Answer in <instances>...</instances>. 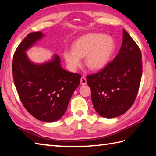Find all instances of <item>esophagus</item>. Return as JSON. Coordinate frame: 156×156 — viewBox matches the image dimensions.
<instances>
[{
  "label": "esophagus",
  "instance_id": "obj_1",
  "mask_svg": "<svg viewBox=\"0 0 156 156\" xmlns=\"http://www.w3.org/2000/svg\"><path fill=\"white\" fill-rule=\"evenodd\" d=\"M80 84L82 85H85L87 84V79L84 77H82L80 78Z\"/></svg>",
  "mask_w": 156,
  "mask_h": 156
}]
</instances>
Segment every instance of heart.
I'll use <instances>...</instances> for the list:
<instances>
[{
	"label": "heart",
	"mask_w": 156,
	"mask_h": 156,
	"mask_svg": "<svg viewBox=\"0 0 156 156\" xmlns=\"http://www.w3.org/2000/svg\"><path fill=\"white\" fill-rule=\"evenodd\" d=\"M114 40L103 34L89 33L78 39L73 49L63 51V58L71 70L74 71L82 64L81 58L85 56L84 63L91 70H99L106 66L114 52Z\"/></svg>",
	"instance_id": "1"
}]
</instances>
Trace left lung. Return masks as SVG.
Returning a JSON list of instances; mask_svg holds the SVG:
<instances>
[{
  "label": "left lung",
  "mask_w": 156,
  "mask_h": 156,
  "mask_svg": "<svg viewBox=\"0 0 156 156\" xmlns=\"http://www.w3.org/2000/svg\"><path fill=\"white\" fill-rule=\"evenodd\" d=\"M139 47L125 29L118 55L94 74L87 76L94 108L101 117H117L134 104L142 77Z\"/></svg>",
  "instance_id": "1"
}]
</instances>
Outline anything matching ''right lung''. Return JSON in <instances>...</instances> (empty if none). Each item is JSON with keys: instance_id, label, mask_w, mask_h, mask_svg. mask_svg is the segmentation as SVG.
<instances>
[{"instance_id": "obj_1", "label": "right lung", "mask_w": 156, "mask_h": 156, "mask_svg": "<svg viewBox=\"0 0 156 156\" xmlns=\"http://www.w3.org/2000/svg\"><path fill=\"white\" fill-rule=\"evenodd\" d=\"M43 37L41 32H34L24 39L14 53L12 72L20 99L27 111L39 121L54 122L66 112L81 75L62 68L57 55L42 64L29 60L26 51Z\"/></svg>"}]
</instances>
